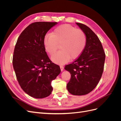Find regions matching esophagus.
I'll return each instance as SVG.
<instances>
[{"label":"esophagus","mask_w":121,"mask_h":121,"mask_svg":"<svg viewBox=\"0 0 121 121\" xmlns=\"http://www.w3.org/2000/svg\"><path fill=\"white\" fill-rule=\"evenodd\" d=\"M60 70L61 71H63L64 70V67L63 66V65H60Z\"/></svg>","instance_id":"esophagus-1"}]
</instances>
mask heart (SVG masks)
I'll return each instance as SVG.
<instances>
[{
	"label": "heart",
	"instance_id": "b5f03b06",
	"mask_svg": "<svg viewBox=\"0 0 121 121\" xmlns=\"http://www.w3.org/2000/svg\"><path fill=\"white\" fill-rule=\"evenodd\" d=\"M87 43L86 36L81 29L68 24L61 25L54 29L52 34H46L43 39L46 52L52 55L56 50L58 44L60 49L52 57L54 63L64 64L70 59L74 60L82 54Z\"/></svg>",
	"mask_w": 121,
	"mask_h": 121
}]
</instances>
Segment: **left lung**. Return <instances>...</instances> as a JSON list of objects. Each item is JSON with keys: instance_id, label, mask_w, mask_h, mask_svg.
<instances>
[{"instance_id": "obj_1", "label": "left lung", "mask_w": 121, "mask_h": 121, "mask_svg": "<svg viewBox=\"0 0 121 121\" xmlns=\"http://www.w3.org/2000/svg\"><path fill=\"white\" fill-rule=\"evenodd\" d=\"M76 24L85 33L86 45L82 54L73 63L65 65V69L71 74L67 86L69 92L74 95H83L91 92L99 81L105 55L96 35L87 26Z\"/></svg>"}]
</instances>
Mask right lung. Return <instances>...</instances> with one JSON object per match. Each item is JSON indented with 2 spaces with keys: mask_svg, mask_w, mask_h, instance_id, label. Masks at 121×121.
Wrapping results in <instances>:
<instances>
[{
  "mask_svg": "<svg viewBox=\"0 0 121 121\" xmlns=\"http://www.w3.org/2000/svg\"><path fill=\"white\" fill-rule=\"evenodd\" d=\"M56 22H38L21 33L14 47L13 65L21 87L29 95L43 98L52 93L51 83L60 73L50 60L43 45L47 32Z\"/></svg>",
  "mask_w": 121,
  "mask_h": 121,
  "instance_id": "obj_1",
  "label": "right lung"
}]
</instances>
